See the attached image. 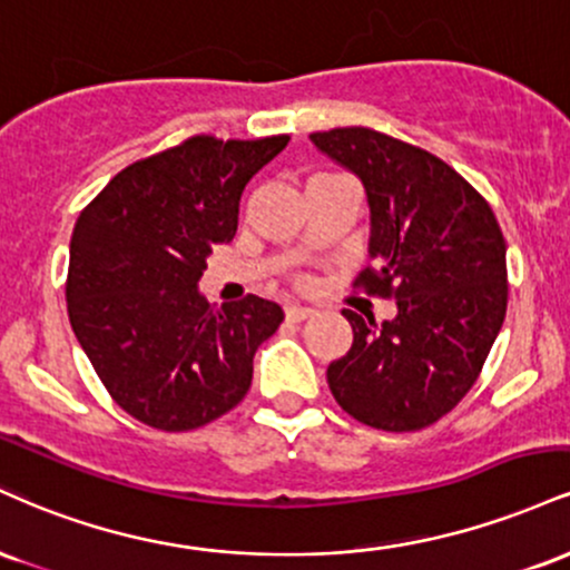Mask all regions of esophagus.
I'll use <instances>...</instances> for the list:
<instances>
[{"mask_svg": "<svg viewBox=\"0 0 570 570\" xmlns=\"http://www.w3.org/2000/svg\"><path fill=\"white\" fill-rule=\"evenodd\" d=\"M312 314L314 309H306V306H296V304L285 306V317L291 320V323H304V320H309Z\"/></svg>", "mask_w": 570, "mask_h": 570, "instance_id": "1", "label": "esophagus"}]
</instances>
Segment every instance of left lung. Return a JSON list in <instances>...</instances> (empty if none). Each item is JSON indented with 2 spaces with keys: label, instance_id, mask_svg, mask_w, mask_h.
<instances>
[{
  "label": "left lung",
  "instance_id": "8db88e82",
  "mask_svg": "<svg viewBox=\"0 0 570 570\" xmlns=\"http://www.w3.org/2000/svg\"><path fill=\"white\" fill-rule=\"evenodd\" d=\"M363 180L371 256L354 279L397 317L344 309L354 341L327 365L336 403L384 432L432 426L478 381L507 314V243L491 205L434 154L373 127L309 136Z\"/></svg>",
  "mask_w": 570,
  "mask_h": 570
}]
</instances>
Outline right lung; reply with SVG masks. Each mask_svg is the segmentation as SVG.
Instances as JSON below:
<instances>
[{"label":"right lung","mask_w":570,"mask_h":570,"mask_svg":"<svg viewBox=\"0 0 570 570\" xmlns=\"http://www.w3.org/2000/svg\"><path fill=\"white\" fill-rule=\"evenodd\" d=\"M287 140L191 136L127 165L79 213L71 327L114 403L151 430H199L243 403L253 354L283 323L274 301L216 309L197 283L234 239L245 184Z\"/></svg>","instance_id":"1"}]
</instances>
